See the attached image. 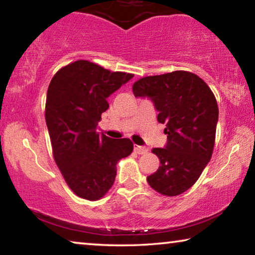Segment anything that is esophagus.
I'll use <instances>...</instances> for the list:
<instances>
[{"label": "esophagus", "mask_w": 255, "mask_h": 255, "mask_svg": "<svg viewBox=\"0 0 255 255\" xmlns=\"http://www.w3.org/2000/svg\"><path fill=\"white\" fill-rule=\"evenodd\" d=\"M134 149H135V151L138 153V155H143V153H146L148 152V148H146V146H142V145H135L134 146Z\"/></svg>", "instance_id": "34e87169"}]
</instances>
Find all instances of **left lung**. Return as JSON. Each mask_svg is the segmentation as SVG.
<instances>
[{
	"instance_id": "left-lung-1",
	"label": "left lung",
	"mask_w": 255,
	"mask_h": 255,
	"mask_svg": "<svg viewBox=\"0 0 255 255\" xmlns=\"http://www.w3.org/2000/svg\"><path fill=\"white\" fill-rule=\"evenodd\" d=\"M137 98H149L165 125L167 141L155 148L160 166L146 180L160 194L175 196L191 188L211 158L218 106L206 82L188 71L143 77L132 85Z\"/></svg>"
}]
</instances>
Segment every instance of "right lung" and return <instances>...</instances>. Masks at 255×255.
<instances>
[{
    "instance_id": "add662e5",
    "label": "right lung",
    "mask_w": 255,
    "mask_h": 255,
    "mask_svg": "<svg viewBox=\"0 0 255 255\" xmlns=\"http://www.w3.org/2000/svg\"><path fill=\"white\" fill-rule=\"evenodd\" d=\"M134 75L104 69L78 60L63 67L49 83L46 125L53 155L68 186L80 198L95 201L112 187L117 163L134 149L129 138L97 132L107 98Z\"/></svg>"
}]
</instances>
